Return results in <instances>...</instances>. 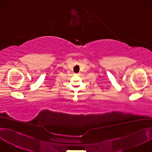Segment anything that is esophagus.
<instances>
[{
  "label": "esophagus",
  "mask_w": 152,
  "mask_h": 152,
  "mask_svg": "<svg viewBox=\"0 0 152 152\" xmlns=\"http://www.w3.org/2000/svg\"><path fill=\"white\" fill-rule=\"evenodd\" d=\"M80 73H77V74H76V75H80Z\"/></svg>",
  "instance_id": "esophagus-1"
}]
</instances>
